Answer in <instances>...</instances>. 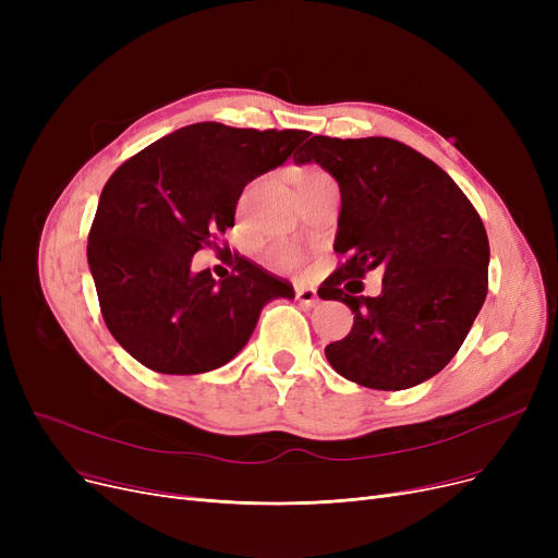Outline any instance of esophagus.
<instances>
[{"mask_svg":"<svg viewBox=\"0 0 558 558\" xmlns=\"http://www.w3.org/2000/svg\"><path fill=\"white\" fill-rule=\"evenodd\" d=\"M296 299L305 307H314L318 303V294H316V289H312V287H299L296 289Z\"/></svg>","mask_w":558,"mask_h":558,"instance_id":"obj_1","label":"esophagus"}]
</instances>
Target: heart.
Instances as JSON below:
<instances>
[{"label":"heart","instance_id":"obj_1","mask_svg":"<svg viewBox=\"0 0 558 558\" xmlns=\"http://www.w3.org/2000/svg\"><path fill=\"white\" fill-rule=\"evenodd\" d=\"M318 181H330V175L326 173V171H320V169H316V167H305V169H301L299 173H296V183H299V187L301 185H307V183H318ZM299 253L296 251H280V262L282 264H299Z\"/></svg>","mask_w":558,"mask_h":558}]
</instances>
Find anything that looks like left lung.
Masks as SVG:
<instances>
[{"label":"left lung","instance_id":"8db88e82","mask_svg":"<svg viewBox=\"0 0 558 558\" xmlns=\"http://www.w3.org/2000/svg\"><path fill=\"white\" fill-rule=\"evenodd\" d=\"M294 156L339 183L335 251L348 259L318 289L355 314L326 345L330 366L377 391L412 389L444 371L471 332L488 291V238L473 203L450 175L389 137L314 135ZM386 271L377 298L359 280Z\"/></svg>","mask_w":558,"mask_h":558}]
</instances>
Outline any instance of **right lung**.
Here are the masks:
<instances>
[{
  "instance_id": "add662e5",
  "label": "right lung",
  "mask_w": 558,
  "mask_h": 558,
  "mask_svg": "<svg viewBox=\"0 0 558 558\" xmlns=\"http://www.w3.org/2000/svg\"><path fill=\"white\" fill-rule=\"evenodd\" d=\"M307 131H255L201 122L173 131L117 169L87 238L110 335L146 368L196 375L248 343L262 307L294 287L244 257L223 280L192 257L234 226L257 175L287 162Z\"/></svg>"
}]
</instances>
